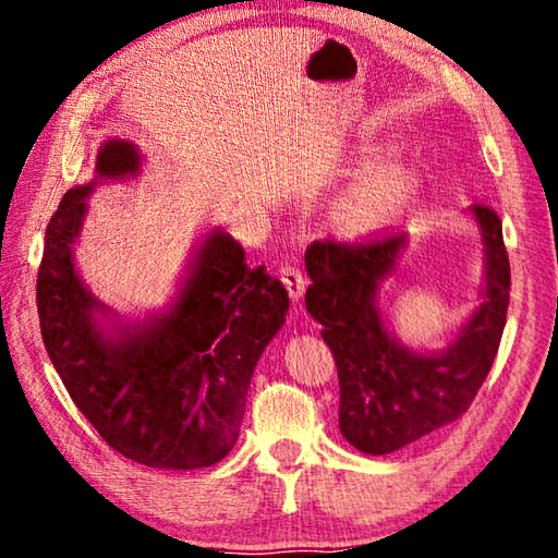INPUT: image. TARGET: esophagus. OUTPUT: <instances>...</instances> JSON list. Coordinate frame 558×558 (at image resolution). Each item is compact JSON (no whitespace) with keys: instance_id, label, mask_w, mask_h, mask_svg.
Segmentation results:
<instances>
[{"instance_id":"1","label":"esophagus","mask_w":558,"mask_h":558,"mask_svg":"<svg viewBox=\"0 0 558 558\" xmlns=\"http://www.w3.org/2000/svg\"><path fill=\"white\" fill-rule=\"evenodd\" d=\"M280 280H282V286H286L288 295L298 302L302 298V292H305V286H307V280H305V276H302V270L298 266H292V263H286V266L280 268Z\"/></svg>"}]
</instances>
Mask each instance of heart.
I'll return each mask as SVG.
<instances>
[{"label": "heart", "instance_id": "obj_1", "mask_svg": "<svg viewBox=\"0 0 558 558\" xmlns=\"http://www.w3.org/2000/svg\"><path fill=\"white\" fill-rule=\"evenodd\" d=\"M369 153L374 155L376 147ZM418 194V174L401 159L366 167L329 209V226L342 239H369L399 219Z\"/></svg>", "mask_w": 558, "mask_h": 558}]
</instances>
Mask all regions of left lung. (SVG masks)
I'll return each instance as SVG.
<instances>
[{"label": "left lung", "mask_w": 558, "mask_h": 558, "mask_svg": "<svg viewBox=\"0 0 558 558\" xmlns=\"http://www.w3.org/2000/svg\"><path fill=\"white\" fill-rule=\"evenodd\" d=\"M485 243V300L458 339L438 354L403 347L384 325L379 288L409 235L317 241L305 253L307 313L323 325L339 374V430L366 456H386L470 409L502 339L509 305V258L502 221L485 204L470 206Z\"/></svg>", "instance_id": "obj_1"}]
</instances>
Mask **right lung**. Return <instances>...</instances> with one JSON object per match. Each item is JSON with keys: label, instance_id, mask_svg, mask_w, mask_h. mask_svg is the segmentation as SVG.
<instances>
[{"label": "right lung", "instance_id": "add662e5", "mask_svg": "<svg viewBox=\"0 0 558 558\" xmlns=\"http://www.w3.org/2000/svg\"><path fill=\"white\" fill-rule=\"evenodd\" d=\"M137 172V147L108 140L96 179L63 194L36 280L41 337L65 391L112 450L147 468H209L239 440L251 376L286 323L288 290L263 266L248 268L241 243L216 229L169 310L145 325L102 327L108 307L75 272L73 243L98 182Z\"/></svg>", "mask_w": 558, "mask_h": 558}]
</instances>
